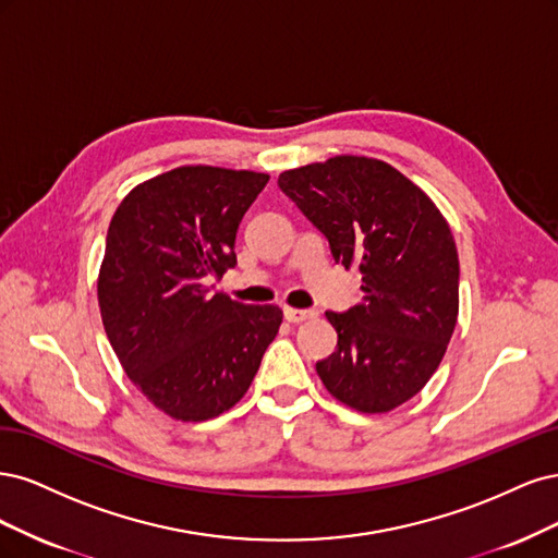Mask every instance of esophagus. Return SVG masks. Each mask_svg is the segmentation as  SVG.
I'll list each match as a JSON object with an SVG mask.
<instances>
[{"mask_svg":"<svg viewBox=\"0 0 558 558\" xmlns=\"http://www.w3.org/2000/svg\"><path fill=\"white\" fill-rule=\"evenodd\" d=\"M313 317H317V313H313V311L284 308V319H287V322H294V325H299V322H305V319H313Z\"/></svg>","mask_w":558,"mask_h":558,"instance_id":"1","label":"esophagus"}]
</instances>
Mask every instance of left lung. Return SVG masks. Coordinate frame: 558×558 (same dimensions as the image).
<instances>
[{
  "instance_id": "8db88e82",
  "label": "left lung",
  "mask_w": 558,
  "mask_h": 558,
  "mask_svg": "<svg viewBox=\"0 0 558 558\" xmlns=\"http://www.w3.org/2000/svg\"><path fill=\"white\" fill-rule=\"evenodd\" d=\"M280 190L362 271V301L327 313L336 352L317 375L340 403L383 415L424 389L459 317V255L430 196L375 157L336 155L282 171Z\"/></svg>"
}]
</instances>
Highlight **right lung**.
Wrapping results in <instances>:
<instances>
[{
	"mask_svg": "<svg viewBox=\"0 0 558 558\" xmlns=\"http://www.w3.org/2000/svg\"><path fill=\"white\" fill-rule=\"evenodd\" d=\"M268 173L185 165L138 183L116 208L97 278L106 336L134 387L181 422L236 405L278 336V305H245L210 280Z\"/></svg>",
	"mask_w": 558,
	"mask_h": 558,
	"instance_id": "obj_1",
	"label": "right lung"
}]
</instances>
